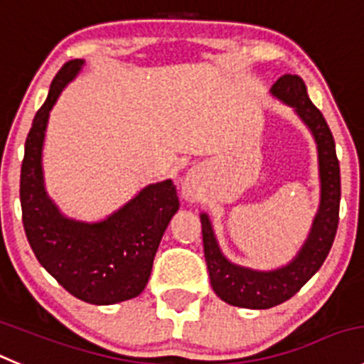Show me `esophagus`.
I'll list each match as a JSON object with an SVG mask.
<instances>
[{"label": "esophagus", "instance_id": "esophagus-1", "mask_svg": "<svg viewBox=\"0 0 364 364\" xmlns=\"http://www.w3.org/2000/svg\"><path fill=\"white\" fill-rule=\"evenodd\" d=\"M196 193V182L195 178H186L184 186H182V195L186 196V198H193Z\"/></svg>", "mask_w": 364, "mask_h": 364}]
</instances>
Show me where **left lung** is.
<instances>
[{
    "label": "left lung",
    "instance_id": "obj_1",
    "mask_svg": "<svg viewBox=\"0 0 364 364\" xmlns=\"http://www.w3.org/2000/svg\"><path fill=\"white\" fill-rule=\"evenodd\" d=\"M269 95L291 107L314 137L320 171V205L302 248L288 264L275 269H254L228 261L218 245L209 214H200L210 286L223 302L247 309H269L299 293L323 264L340 221V162L336 157L334 137L323 114L313 105L299 75L280 76L269 89Z\"/></svg>",
    "mask_w": 364,
    "mask_h": 364
}]
</instances>
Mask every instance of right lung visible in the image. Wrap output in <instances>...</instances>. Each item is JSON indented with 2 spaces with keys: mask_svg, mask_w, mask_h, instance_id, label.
Masks as SVG:
<instances>
[{
  "mask_svg": "<svg viewBox=\"0 0 364 364\" xmlns=\"http://www.w3.org/2000/svg\"><path fill=\"white\" fill-rule=\"evenodd\" d=\"M84 64V58H76L62 65L33 117L24 143L19 196L24 232L43 268L76 299L110 306L136 299L146 288L159 243L180 203L169 178L148 184L100 221L65 216L48 196L43 171L48 119Z\"/></svg>",
  "mask_w": 364,
  "mask_h": 364,
  "instance_id": "right-lung-1",
  "label": "right lung"
}]
</instances>
